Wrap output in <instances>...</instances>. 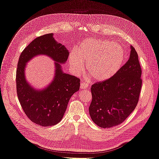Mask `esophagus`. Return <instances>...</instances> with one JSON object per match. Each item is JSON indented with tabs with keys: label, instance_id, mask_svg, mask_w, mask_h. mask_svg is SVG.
<instances>
[{
	"label": "esophagus",
	"instance_id": "34e87169",
	"mask_svg": "<svg viewBox=\"0 0 159 159\" xmlns=\"http://www.w3.org/2000/svg\"><path fill=\"white\" fill-rule=\"evenodd\" d=\"M88 84L85 82V81H82V82H81L80 84V88L81 89H86L88 88Z\"/></svg>",
	"mask_w": 159,
	"mask_h": 159
}]
</instances>
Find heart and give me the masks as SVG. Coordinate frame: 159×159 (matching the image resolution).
<instances>
[{"instance_id": "1", "label": "heart", "mask_w": 159, "mask_h": 159, "mask_svg": "<svg viewBox=\"0 0 159 159\" xmlns=\"http://www.w3.org/2000/svg\"><path fill=\"white\" fill-rule=\"evenodd\" d=\"M78 52L71 51L69 63L74 72L80 74L84 64L88 74L95 81L111 78L121 68L125 59L123 48L102 39L87 38L80 44Z\"/></svg>"}]
</instances>
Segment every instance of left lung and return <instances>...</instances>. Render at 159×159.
I'll list each match as a JSON object with an SVG mask.
<instances>
[{
	"label": "left lung",
	"instance_id": "left-lung-1",
	"mask_svg": "<svg viewBox=\"0 0 159 159\" xmlns=\"http://www.w3.org/2000/svg\"><path fill=\"white\" fill-rule=\"evenodd\" d=\"M138 54L131 46L129 59L109 79L91 85L89 112L98 126L110 128L123 123L135 109L142 86Z\"/></svg>",
	"mask_w": 159,
	"mask_h": 159
}]
</instances>
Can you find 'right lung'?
Instances as JSON below:
<instances>
[{
  "label": "right lung",
  "instance_id": "add662e5",
  "mask_svg": "<svg viewBox=\"0 0 159 159\" xmlns=\"http://www.w3.org/2000/svg\"><path fill=\"white\" fill-rule=\"evenodd\" d=\"M54 34L35 38L22 51L16 70V91L19 102L26 116L40 126L48 127L58 123L63 118L69 100L80 89V80L64 73L60 64H65L69 52L57 43ZM38 55H46L55 61V78L43 90H36L25 80L24 70L27 62Z\"/></svg>",
  "mask_w": 159,
  "mask_h": 159
}]
</instances>
